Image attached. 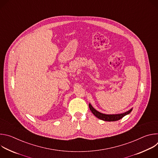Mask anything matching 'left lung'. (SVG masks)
Returning a JSON list of instances; mask_svg holds the SVG:
<instances>
[{
    "mask_svg": "<svg viewBox=\"0 0 158 158\" xmlns=\"http://www.w3.org/2000/svg\"><path fill=\"white\" fill-rule=\"evenodd\" d=\"M89 107L90 110H91V112H93V114L98 119L105 121H118L121 119H122L124 116H125L127 114H129L130 112L132 111V109H131L130 110H129L128 111L124 112V113L122 114H102L101 112L98 111L97 110H96L91 104H89Z\"/></svg>",
    "mask_w": 158,
    "mask_h": 158,
    "instance_id": "left-lung-1",
    "label": "left lung"
}]
</instances>
